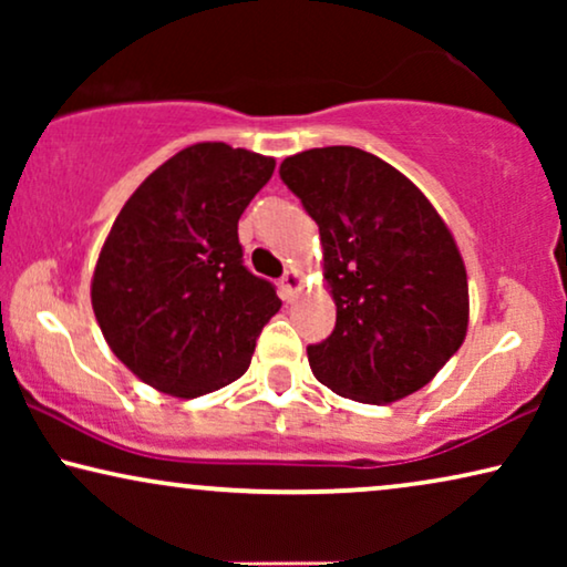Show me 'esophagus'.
I'll return each mask as SVG.
<instances>
[{
    "mask_svg": "<svg viewBox=\"0 0 567 567\" xmlns=\"http://www.w3.org/2000/svg\"><path fill=\"white\" fill-rule=\"evenodd\" d=\"M278 286H281V297L286 301H291L293 293L301 289V278H299L297 270H286V274L281 276V281H278Z\"/></svg>",
    "mask_w": 567,
    "mask_h": 567,
    "instance_id": "34e87169",
    "label": "esophagus"
}]
</instances>
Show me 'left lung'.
Returning <instances> with one entry per match:
<instances>
[{"label": "left lung", "mask_w": 567, "mask_h": 567, "mask_svg": "<svg viewBox=\"0 0 567 567\" xmlns=\"http://www.w3.org/2000/svg\"><path fill=\"white\" fill-rule=\"evenodd\" d=\"M320 227L336 330L307 346L315 377L384 405L429 384L467 332V270L429 198L377 154L322 146L278 169Z\"/></svg>", "instance_id": "left-lung-1"}]
</instances>
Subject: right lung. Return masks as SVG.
I'll use <instances>...</instances> for the list:
<instances>
[{
    "mask_svg": "<svg viewBox=\"0 0 567 567\" xmlns=\"http://www.w3.org/2000/svg\"><path fill=\"white\" fill-rule=\"evenodd\" d=\"M276 162L229 144L177 152L115 216L92 276V309L111 351L154 390L198 398L250 367L281 309L247 270L237 221Z\"/></svg>",
    "mask_w": 567,
    "mask_h": 567,
    "instance_id": "add662e5",
    "label": "right lung"
}]
</instances>
